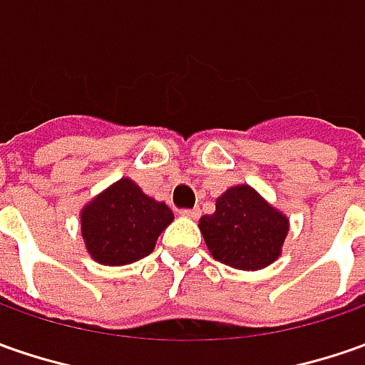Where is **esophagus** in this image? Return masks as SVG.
<instances>
[{"label":"esophagus","mask_w":365,"mask_h":365,"mask_svg":"<svg viewBox=\"0 0 365 365\" xmlns=\"http://www.w3.org/2000/svg\"><path fill=\"white\" fill-rule=\"evenodd\" d=\"M180 216H183V218H192V220H195V218L200 216V210H197V207H194V210H182V212H180Z\"/></svg>","instance_id":"34e87169"}]
</instances>
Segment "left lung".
<instances>
[{"instance_id": "obj_1", "label": "left lung", "mask_w": 365, "mask_h": 365, "mask_svg": "<svg viewBox=\"0 0 365 365\" xmlns=\"http://www.w3.org/2000/svg\"><path fill=\"white\" fill-rule=\"evenodd\" d=\"M210 255L238 270L267 269L283 255L289 218L255 187L238 183L216 200L214 214L200 218Z\"/></svg>"}]
</instances>
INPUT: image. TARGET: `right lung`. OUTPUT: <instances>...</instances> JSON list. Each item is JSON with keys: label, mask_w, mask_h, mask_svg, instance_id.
<instances>
[{"label": "right lung", "mask_w": 365, "mask_h": 365, "mask_svg": "<svg viewBox=\"0 0 365 365\" xmlns=\"http://www.w3.org/2000/svg\"><path fill=\"white\" fill-rule=\"evenodd\" d=\"M171 222V207L145 194L131 178L110 183L81 210L84 248L105 267L131 264L151 255Z\"/></svg>", "instance_id": "right-lung-1"}]
</instances>
